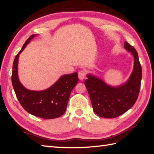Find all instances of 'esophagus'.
Masks as SVG:
<instances>
[{"instance_id":"1","label":"esophagus","mask_w":154,"mask_h":154,"mask_svg":"<svg viewBox=\"0 0 154 154\" xmlns=\"http://www.w3.org/2000/svg\"><path fill=\"white\" fill-rule=\"evenodd\" d=\"M85 75H86V72L83 70L79 71V73H78V77H79V79L80 80L84 79L85 77Z\"/></svg>"}]
</instances>
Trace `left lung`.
Wrapping results in <instances>:
<instances>
[{
    "mask_svg": "<svg viewBox=\"0 0 154 154\" xmlns=\"http://www.w3.org/2000/svg\"><path fill=\"white\" fill-rule=\"evenodd\" d=\"M124 48L134 58V69L126 83L119 87H111L100 78L87 75L85 81L94 112L103 118H116L133 106L138 99L141 85L142 67L136 49L127 42Z\"/></svg>",
    "mask_w": 154,
    "mask_h": 154,
    "instance_id": "obj_1",
    "label": "left lung"
}]
</instances>
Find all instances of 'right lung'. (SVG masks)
<instances>
[{"label":"right lung","mask_w":154,"mask_h":154,"mask_svg":"<svg viewBox=\"0 0 154 154\" xmlns=\"http://www.w3.org/2000/svg\"><path fill=\"white\" fill-rule=\"evenodd\" d=\"M30 35L16 55L12 66V83L16 96L25 110L32 115L44 119L58 118L65 113L72 90L79 81L77 73L61 76L56 83L48 89L35 91L28 90L20 83L18 76L19 55L34 38Z\"/></svg>","instance_id":"add662e5"}]
</instances>
